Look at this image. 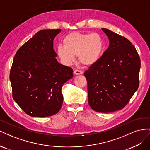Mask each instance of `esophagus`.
Segmentation results:
<instances>
[{
	"instance_id": "obj_1",
	"label": "esophagus",
	"mask_w": 150,
	"mask_h": 150,
	"mask_svg": "<svg viewBox=\"0 0 150 150\" xmlns=\"http://www.w3.org/2000/svg\"><path fill=\"white\" fill-rule=\"evenodd\" d=\"M74 73L76 75H79V74H82L83 73V72L82 71H80V70H78L76 69L74 71Z\"/></svg>"
}]
</instances>
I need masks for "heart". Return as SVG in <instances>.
Wrapping results in <instances>:
<instances>
[{
    "instance_id": "heart-1",
    "label": "heart",
    "mask_w": 150,
    "mask_h": 150,
    "mask_svg": "<svg viewBox=\"0 0 150 150\" xmlns=\"http://www.w3.org/2000/svg\"><path fill=\"white\" fill-rule=\"evenodd\" d=\"M63 46L56 49L58 57L66 65H70L75 57L79 56V61L84 66H93L100 59L104 43L98 33L84 34L73 32L67 34L62 39Z\"/></svg>"
}]
</instances>
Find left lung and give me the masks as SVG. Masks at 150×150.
Listing matches in <instances>:
<instances>
[{
  "label": "left lung",
  "mask_w": 150,
  "mask_h": 150,
  "mask_svg": "<svg viewBox=\"0 0 150 150\" xmlns=\"http://www.w3.org/2000/svg\"><path fill=\"white\" fill-rule=\"evenodd\" d=\"M102 30L110 46L84 74L91 108L97 112H111L123 108L137 91L141 61L128 39L109 29Z\"/></svg>",
  "instance_id": "obj_1"
}]
</instances>
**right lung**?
Here are the masks:
<instances>
[{
    "label": "right lung",
    "instance_id": "add662e5",
    "mask_svg": "<svg viewBox=\"0 0 150 150\" xmlns=\"http://www.w3.org/2000/svg\"><path fill=\"white\" fill-rule=\"evenodd\" d=\"M61 29L38 32L13 58L10 81L12 96L28 115L44 117L56 114L63 102V84L73 76L72 68L60 64L53 40Z\"/></svg>",
    "mask_w": 150,
    "mask_h": 150
}]
</instances>
